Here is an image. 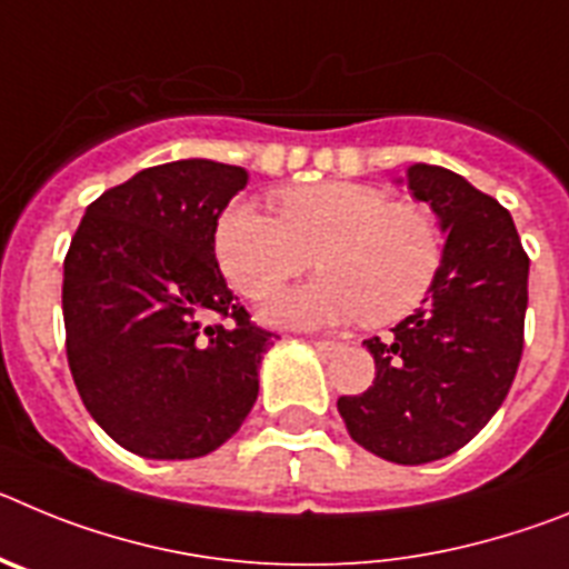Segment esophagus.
<instances>
[{
	"label": "esophagus",
	"mask_w": 569,
	"mask_h": 569,
	"mask_svg": "<svg viewBox=\"0 0 569 569\" xmlns=\"http://www.w3.org/2000/svg\"><path fill=\"white\" fill-rule=\"evenodd\" d=\"M313 347H316V350H319L321 356H333V353H339V350H341V347H345V345H341V341H325V339H316V341H313Z\"/></svg>",
	"instance_id": "1"
}]
</instances>
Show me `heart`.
<instances>
[{
	"label": "heart",
	"mask_w": 569,
	"mask_h": 569,
	"mask_svg": "<svg viewBox=\"0 0 569 569\" xmlns=\"http://www.w3.org/2000/svg\"><path fill=\"white\" fill-rule=\"evenodd\" d=\"M279 216L233 202L213 230L216 261L239 293L264 301L316 261L321 276L264 308V319L296 330L359 319L390 325L413 313L439 279L445 239L421 204L385 190L321 182L279 196Z\"/></svg>",
	"instance_id": "1"
}]
</instances>
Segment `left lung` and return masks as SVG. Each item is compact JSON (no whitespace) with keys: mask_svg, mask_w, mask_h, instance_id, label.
Segmentation results:
<instances>
[{"mask_svg":"<svg viewBox=\"0 0 569 569\" xmlns=\"http://www.w3.org/2000/svg\"><path fill=\"white\" fill-rule=\"evenodd\" d=\"M407 188L439 219L445 261L421 308L365 341L376 379L341 396L339 413L379 459L427 465L465 447L505 401L525 347L530 259L512 216L465 176L416 162Z\"/></svg>","mask_w":569,"mask_h":569,"instance_id":"8db88e82","label":"left lung"}]
</instances>
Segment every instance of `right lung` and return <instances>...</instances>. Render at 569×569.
Masks as SVG:
<instances>
[{
	"label": "right lung",
	"instance_id": "1",
	"mask_svg": "<svg viewBox=\"0 0 569 569\" xmlns=\"http://www.w3.org/2000/svg\"><path fill=\"white\" fill-rule=\"evenodd\" d=\"M248 170L179 159L104 190L64 256L68 365L88 413L144 459L213 453L248 419L273 333L228 288L213 230ZM213 315L230 326H204Z\"/></svg>",
	"mask_w": 569,
	"mask_h": 569
}]
</instances>
